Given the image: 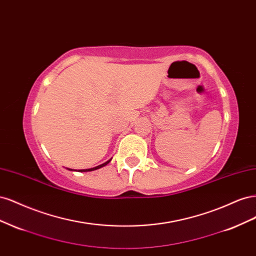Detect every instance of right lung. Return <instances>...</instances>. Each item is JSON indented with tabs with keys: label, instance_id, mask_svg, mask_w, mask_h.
Listing matches in <instances>:
<instances>
[{
	"label": "right lung",
	"instance_id": "1",
	"mask_svg": "<svg viewBox=\"0 0 256 256\" xmlns=\"http://www.w3.org/2000/svg\"><path fill=\"white\" fill-rule=\"evenodd\" d=\"M109 162H110V160H109V161H106V164H100V166H96V168H88V170H80V172H88V171H94V170H97V168H102V166H106L108 164H109Z\"/></svg>",
	"mask_w": 256,
	"mask_h": 256
}]
</instances>
